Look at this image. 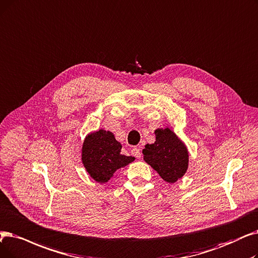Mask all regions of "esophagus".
Listing matches in <instances>:
<instances>
[{
  "mask_svg": "<svg viewBox=\"0 0 258 258\" xmlns=\"http://www.w3.org/2000/svg\"><path fill=\"white\" fill-rule=\"evenodd\" d=\"M132 155L133 156H135L136 158H141V152H140V150L139 149H137V148H134L133 150H132Z\"/></svg>",
  "mask_w": 258,
  "mask_h": 258,
  "instance_id": "34e87169",
  "label": "esophagus"
}]
</instances>
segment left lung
Returning a JSON list of instances; mask_svg holds the SVG:
<instances>
[{"mask_svg": "<svg viewBox=\"0 0 258 258\" xmlns=\"http://www.w3.org/2000/svg\"><path fill=\"white\" fill-rule=\"evenodd\" d=\"M155 135V143L147 144L142 151L143 159L164 181L174 183L187 170L188 153L170 128L156 130Z\"/></svg>", "mask_w": 258, "mask_h": 258, "instance_id": "obj_1", "label": "left lung"}]
</instances>
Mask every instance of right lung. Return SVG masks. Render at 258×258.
<instances>
[{
  "label": "right lung",
  "mask_w": 258,
  "mask_h": 258,
  "mask_svg": "<svg viewBox=\"0 0 258 258\" xmlns=\"http://www.w3.org/2000/svg\"><path fill=\"white\" fill-rule=\"evenodd\" d=\"M122 145L113 134L104 130L86 136L82 147V162L91 177L97 182H107L114 173L135 158L121 154Z\"/></svg>",
  "instance_id": "add662e5"
}]
</instances>
